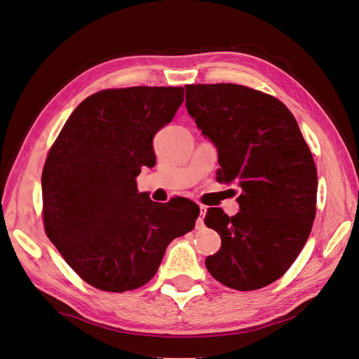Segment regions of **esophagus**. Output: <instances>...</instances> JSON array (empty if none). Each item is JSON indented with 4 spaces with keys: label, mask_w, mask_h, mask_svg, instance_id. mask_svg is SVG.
<instances>
[{
    "label": "esophagus",
    "mask_w": 359,
    "mask_h": 359,
    "mask_svg": "<svg viewBox=\"0 0 359 359\" xmlns=\"http://www.w3.org/2000/svg\"><path fill=\"white\" fill-rule=\"evenodd\" d=\"M200 217L197 219V227H201L203 226V218H205V214H206V206L205 205H200Z\"/></svg>",
    "instance_id": "1"
}]
</instances>
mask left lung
<instances>
[{
	"instance_id": "obj_1",
	"label": "left lung",
	"mask_w": 359,
	"mask_h": 359,
	"mask_svg": "<svg viewBox=\"0 0 359 359\" xmlns=\"http://www.w3.org/2000/svg\"><path fill=\"white\" fill-rule=\"evenodd\" d=\"M187 109L218 150L217 180L241 188L233 217L210 208L205 224L222 238L208 271L252 291L287 273L306 244L317 203V168L282 101L233 83L187 85Z\"/></svg>"
}]
</instances>
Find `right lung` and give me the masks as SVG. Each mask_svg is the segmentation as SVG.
<instances>
[{"instance_id":"obj_1","label":"right lung","mask_w":359,"mask_h":359,"mask_svg":"<svg viewBox=\"0 0 359 359\" xmlns=\"http://www.w3.org/2000/svg\"><path fill=\"white\" fill-rule=\"evenodd\" d=\"M183 88L104 89L71 114L42 171V217L50 241L81 279L101 291L142 287L168 244L200 214L188 198L156 203L137 192L154 167L153 137L183 103Z\"/></svg>"}]
</instances>
